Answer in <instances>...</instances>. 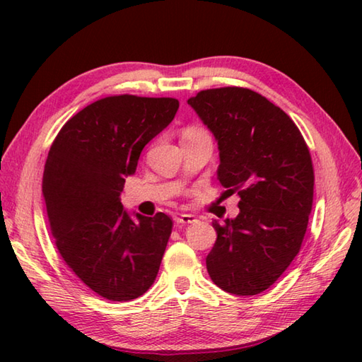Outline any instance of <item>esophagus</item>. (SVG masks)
Here are the masks:
<instances>
[{"mask_svg":"<svg viewBox=\"0 0 362 362\" xmlns=\"http://www.w3.org/2000/svg\"><path fill=\"white\" fill-rule=\"evenodd\" d=\"M177 224H193V222L197 221V218L194 214H187V213H182V214H177L174 218Z\"/></svg>","mask_w":362,"mask_h":362,"instance_id":"esophagus-1","label":"esophagus"}]
</instances>
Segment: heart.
I'll use <instances>...</instances> for the list:
<instances>
[{
	"mask_svg": "<svg viewBox=\"0 0 362 362\" xmlns=\"http://www.w3.org/2000/svg\"><path fill=\"white\" fill-rule=\"evenodd\" d=\"M201 132H204V130L199 129V127H187L185 130H183V135H182V136H185V135H194V134H201Z\"/></svg>",
	"mask_w": 362,
	"mask_h": 362,
	"instance_id": "heart-1",
	"label": "heart"
}]
</instances>
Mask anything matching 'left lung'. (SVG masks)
I'll return each instance as SVG.
<instances>
[{"mask_svg":"<svg viewBox=\"0 0 362 362\" xmlns=\"http://www.w3.org/2000/svg\"><path fill=\"white\" fill-rule=\"evenodd\" d=\"M188 104L216 138L221 185L240 196L235 219L213 222L206 271L230 294H259L302 247L314 193L310 149L294 121L253 90H202Z\"/></svg>","mask_w":362,"mask_h":362,"instance_id":"left-lung-1","label":"left lung"}]
</instances>
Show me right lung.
<instances>
[{"mask_svg": "<svg viewBox=\"0 0 362 362\" xmlns=\"http://www.w3.org/2000/svg\"><path fill=\"white\" fill-rule=\"evenodd\" d=\"M177 109L174 98H103L68 119L48 152L42 191L56 247L83 284L112 302L152 286L171 236L168 214H136L135 222L119 196Z\"/></svg>", "mask_w": 362, "mask_h": 362, "instance_id": "right-lung-1", "label": "right lung"}]
</instances>
